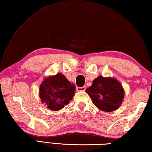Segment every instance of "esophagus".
Masks as SVG:
<instances>
[{
    "mask_svg": "<svg viewBox=\"0 0 152 152\" xmlns=\"http://www.w3.org/2000/svg\"><path fill=\"white\" fill-rule=\"evenodd\" d=\"M85 89H86L85 86H83V87H77V91H85Z\"/></svg>",
    "mask_w": 152,
    "mask_h": 152,
    "instance_id": "34e87169",
    "label": "esophagus"
}]
</instances>
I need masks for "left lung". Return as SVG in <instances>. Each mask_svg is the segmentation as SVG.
Listing matches in <instances>:
<instances>
[{"mask_svg": "<svg viewBox=\"0 0 152 152\" xmlns=\"http://www.w3.org/2000/svg\"><path fill=\"white\" fill-rule=\"evenodd\" d=\"M87 93L96 107L102 111L116 110L121 105L124 90L120 82L112 77L99 76L94 79Z\"/></svg>", "mask_w": 152, "mask_h": 152, "instance_id": "8db88e82", "label": "left lung"}]
</instances>
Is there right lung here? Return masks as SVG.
Wrapping results in <instances>:
<instances>
[{
  "instance_id": "1",
  "label": "right lung",
  "mask_w": 152,
  "mask_h": 152,
  "mask_svg": "<svg viewBox=\"0 0 152 152\" xmlns=\"http://www.w3.org/2000/svg\"><path fill=\"white\" fill-rule=\"evenodd\" d=\"M75 85L61 73L44 79L39 86V97L50 110H61L68 104L75 94Z\"/></svg>"
}]
</instances>
